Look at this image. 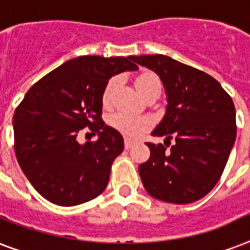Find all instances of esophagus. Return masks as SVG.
<instances>
[{
    "label": "esophagus",
    "instance_id": "esophagus-1",
    "mask_svg": "<svg viewBox=\"0 0 250 250\" xmlns=\"http://www.w3.org/2000/svg\"><path fill=\"white\" fill-rule=\"evenodd\" d=\"M133 146V143L131 140H125V149H131Z\"/></svg>",
    "mask_w": 250,
    "mask_h": 250
}]
</instances>
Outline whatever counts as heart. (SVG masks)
<instances>
[{
    "instance_id": "obj_1",
    "label": "heart",
    "mask_w": 250,
    "mask_h": 250,
    "mask_svg": "<svg viewBox=\"0 0 250 250\" xmlns=\"http://www.w3.org/2000/svg\"><path fill=\"white\" fill-rule=\"evenodd\" d=\"M118 85V78L110 79L106 84L104 93H102V105L109 107L113 100V93ZM135 86L139 90V93L144 97L149 90L153 89L154 86H161L160 79L150 72H145L141 75L136 76L135 79ZM110 125L123 133L128 139H136L144 132L145 129L149 128L152 125V121L148 117H135L128 113H115L109 118Z\"/></svg>"
}]
</instances>
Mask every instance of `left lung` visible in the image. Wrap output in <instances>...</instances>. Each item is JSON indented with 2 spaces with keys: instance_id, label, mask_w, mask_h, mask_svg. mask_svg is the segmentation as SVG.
Wrapping results in <instances>:
<instances>
[{
  "instance_id": "8db88e82",
  "label": "left lung",
  "mask_w": 250,
  "mask_h": 250,
  "mask_svg": "<svg viewBox=\"0 0 250 250\" xmlns=\"http://www.w3.org/2000/svg\"><path fill=\"white\" fill-rule=\"evenodd\" d=\"M132 61L156 72L166 92V113L152 135L175 140L170 150L146 144L150 157L139 166L144 188L165 202L197 201L218 183L235 144L232 98L214 78L170 57L135 56Z\"/></svg>"
}]
</instances>
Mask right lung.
Returning <instances> with one entry per match:
<instances>
[{
  "label": "right lung",
  "mask_w": 250,
  "mask_h": 250,
  "mask_svg": "<svg viewBox=\"0 0 250 250\" xmlns=\"http://www.w3.org/2000/svg\"><path fill=\"white\" fill-rule=\"evenodd\" d=\"M136 70L132 57H78L25 93L14 113V149L27 179L48 201L75 206L105 190L125 141L102 121V93L111 76ZM85 126L99 139L79 145L76 137Z\"/></svg>",
  "instance_id": "obj_1"
}]
</instances>
